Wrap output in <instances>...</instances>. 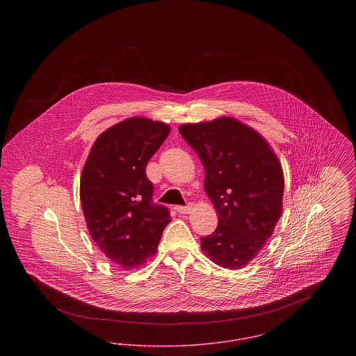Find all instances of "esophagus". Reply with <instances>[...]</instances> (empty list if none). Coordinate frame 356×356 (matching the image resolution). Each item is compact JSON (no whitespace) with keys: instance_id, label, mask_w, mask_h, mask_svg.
<instances>
[{"instance_id":"1","label":"esophagus","mask_w":356,"mask_h":356,"mask_svg":"<svg viewBox=\"0 0 356 356\" xmlns=\"http://www.w3.org/2000/svg\"><path fill=\"white\" fill-rule=\"evenodd\" d=\"M175 209H176L179 213H189L191 209H192V205H191V204H186V205H176Z\"/></svg>"}]
</instances>
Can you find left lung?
<instances>
[{
	"mask_svg": "<svg viewBox=\"0 0 356 356\" xmlns=\"http://www.w3.org/2000/svg\"><path fill=\"white\" fill-rule=\"evenodd\" d=\"M180 135L205 170L204 189L219 225L202 248L224 268H243L260 252L282 215L283 170L267 141L236 120L186 124Z\"/></svg>",
	"mask_w": 356,
	"mask_h": 356,
	"instance_id": "obj_1",
	"label": "left lung"
}]
</instances>
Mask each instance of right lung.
I'll return each mask as SVG.
<instances>
[{"instance_id":"obj_1","label":"right lung","mask_w":356,"mask_h":356,"mask_svg":"<svg viewBox=\"0 0 356 356\" xmlns=\"http://www.w3.org/2000/svg\"><path fill=\"white\" fill-rule=\"evenodd\" d=\"M170 134L164 122L125 120L99 136L85 163L80 199L89 234L102 254L125 270L152 256L170 209L153 203L145 168Z\"/></svg>"}]
</instances>
